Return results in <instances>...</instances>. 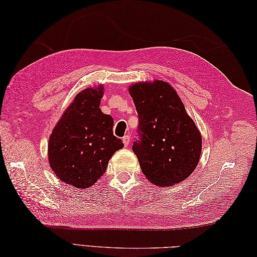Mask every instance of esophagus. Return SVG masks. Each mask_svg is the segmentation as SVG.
<instances>
[{"mask_svg":"<svg viewBox=\"0 0 257 257\" xmlns=\"http://www.w3.org/2000/svg\"><path fill=\"white\" fill-rule=\"evenodd\" d=\"M130 142H131V135H125L123 137V144L125 147H127L130 145Z\"/></svg>","mask_w":257,"mask_h":257,"instance_id":"obj_1","label":"esophagus"}]
</instances>
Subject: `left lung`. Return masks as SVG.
<instances>
[{
    "instance_id": "left-lung-1",
    "label": "left lung",
    "mask_w": 257,
    "mask_h": 257,
    "mask_svg": "<svg viewBox=\"0 0 257 257\" xmlns=\"http://www.w3.org/2000/svg\"><path fill=\"white\" fill-rule=\"evenodd\" d=\"M130 94L138 113V139L133 151L142 172L155 185L181 182L196 168L201 135L169 83L132 84Z\"/></svg>"
}]
</instances>
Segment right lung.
<instances>
[{"label":"right lung","mask_w":257,"mask_h":257,"mask_svg":"<svg viewBox=\"0 0 257 257\" xmlns=\"http://www.w3.org/2000/svg\"><path fill=\"white\" fill-rule=\"evenodd\" d=\"M103 93V85L79 92L49 137L48 160L54 175L78 189L94 184L124 146L113 135L111 116L100 110Z\"/></svg>","instance_id":"add662e5"}]
</instances>
